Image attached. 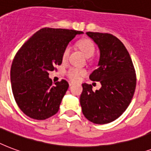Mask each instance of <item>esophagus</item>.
<instances>
[{
  "label": "esophagus",
  "instance_id": "1",
  "mask_svg": "<svg viewBox=\"0 0 151 151\" xmlns=\"http://www.w3.org/2000/svg\"><path fill=\"white\" fill-rule=\"evenodd\" d=\"M72 85H73V83H72V82H70V83H69V86H72Z\"/></svg>",
  "mask_w": 151,
  "mask_h": 151
}]
</instances>
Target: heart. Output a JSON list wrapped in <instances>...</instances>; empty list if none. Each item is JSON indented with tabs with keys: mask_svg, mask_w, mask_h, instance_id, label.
Listing matches in <instances>:
<instances>
[{
	"mask_svg": "<svg viewBox=\"0 0 151 151\" xmlns=\"http://www.w3.org/2000/svg\"><path fill=\"white\" fill-rule=\"evenodd\" d=\"M79 49L81 50V51L84 53V55L86 57H91L94 55V52H95V47H94V43L92 42L91 40L88 39H85V40H82L81 42H79ZM70 51H71V48L70 46H67L65 48L64 51H63L62 54V60L63 61H66L68 58L69 56ZM86 74V71L83 68H78L72 67L70 68L66 72L67 76L72 81H79L80 80L82 77L84 76Z\"/></svg>",
	"mask_w": 151,
	"mask_h": 151,
	"instance_id": "heart-1",
	"label": "heart"
}]
</instances>
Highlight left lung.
Listing matches in <instances>:
<instances>
[{
    "mask_svg": "<svg viewBox=\"0 0 151 151\" xmlns=\"http://www.w3.org/2000/svg\"><path fill=\"white\" fill-rule=\"evenodd\" d=\"M100 51L98 68L90 75L101 87L94 91L83 83L80 105L84 116L98 124L110 123L128 108L134 95L136 76L128 50L111 34L86 32Z\"/></svg>",
    "mask_w": 151,
    "mask_h": 151,
    "instance_id": "1",
    "label": "left lung"
}]
</instances>
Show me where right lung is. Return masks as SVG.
<instances>
[{
  "label": "right lung",
  "instance_id": "right-lung-1",
  "mask_svg": "<svg viewBox=\"0 0 151 151\" xmlns=\"http://www.w3.org/2000/svg\"><path fill=\"white\" fill-rule=\"evenodd\" d=\"M83 31L42 28L19 50L11 67L12 90L16 103L24 114L45 120L58 112L68 88L65 79L55 83L49 72L62 63L63 51Z\"/></svg>",
  "mask_w": 151,
  "mask_h": 151
}]
</instances>
